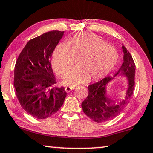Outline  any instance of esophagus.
<instances>
[{
  "label": "esophagus",
  "instance_id": "obj_1",
  "mask_svg": "<svg viewBox=\"0 0 153 153\" xmlns=\"http://www.w3.org/2000/svg\"><path fill=\"white\" fill-rule=\"evenodd\" d=\"M74 87H65V91H66V92H67V93H69L71 91H72V90H74Z\"/></svg>",
  "mask_w": 153,
  "mask_h": 153
}]
</instances>
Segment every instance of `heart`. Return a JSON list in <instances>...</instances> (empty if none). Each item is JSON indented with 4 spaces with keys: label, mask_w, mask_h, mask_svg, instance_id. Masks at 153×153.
Wrapping results in <instances>:
<instances>
[{
    "label": "heart",
    "mask_w": 153,
    "mask_h": 153,
    "mask_svg": "<svg viewBox=\"0 0 153 153\" xmlns=\"http://www.w3.org/2000/svg\"><path fill=\"white\" fill-rule=\"evenodd\" d=\"M77 68H71L62 76L64 85L74 87L89 80H98L114 70L119 59L114 47L91 33L76 34L70 42L64 41L56 47L53 55V66L61 75L78 58Z\"/></svg>",
    "instance_id": "1"
}]
</instances>
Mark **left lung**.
Wrapping results in <instances>:
<instances>
[{
  "label": "left lung",
  "mask_w": 153,
  "mask_h": 153,
  "mask_svg": "<svg viewBox=\"0 0 153 153\" xmlns=\"http://www.w3.org/2000/svg\"><path fill=\"white\" fill-rule=\"evenodd\" d=\"M123 60L117 72L112 77H105L88 87L89 94L82 103L84 113L96 123L107 121L117 117L128 104L134 89L135 64L132 57L122 44ZM119 76L125 77L127 89L124 99L117 102L107 92L109 83Z\"/></svg>",
  "instance_id": "obj_1"
}]
</instances>
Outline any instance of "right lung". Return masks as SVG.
Returning a JSON list of instances; mask_svg holds the SVG:
<instances>
[{"label": "right lung", "instance_id": "obj_1", "mask_svg": "<svg viewBox=\"0 0 153 153\" xmlns=\"http://www.w3.org/2000/svg\"><path fill=\"white\" fill-rule=\"evenodd\" d=\"M64 32L53 30L30 40L16 60L14 85L23 109L38 119L59 110L66 96L64 87H55L51 57Z\"/></svg>", "mask_w": 153, "mask_h": 153}]
</instances>
